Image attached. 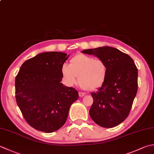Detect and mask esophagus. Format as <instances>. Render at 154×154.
Masks as SVG:
<instances>
[{
  "mask_svg": "<svg viewBox=\"0 0 154 154\" xmlns=\"http://www.w3.org/2000/svg\"><path fill=\"white\" fill-rule=\"evenodd\" d=\"M85 95V93H84V92H81V91H79V97H83V96L84 95Z\"/></svg>",
  "mask_w": 154,
  "mask_h": 154,
  "instance_id": "obj_1",
  "label": "esophagus"
}]
</instances>
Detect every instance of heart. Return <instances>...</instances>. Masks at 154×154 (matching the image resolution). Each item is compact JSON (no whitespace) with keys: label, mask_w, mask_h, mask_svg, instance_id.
Returning a JSON list of instances; mask_svg holds the SVG:
<instances>
[{"label":"heart","mask_w":154,"mask_h":154,"mask_svg":"<svg viewBox=\"0 0 154 154\" xmlns=\"http://www.w3.org/2000/svg\"><path fill=\"white\" fill-rule=\"evenodd\" d=\"M61 73L65 82L69 86L77 82L88 90L100 87L107 79L108 67L103 59L80 54L71 59L70 64H63Z\"/></svg>","instance_id":"heart-1"}]
</instances>
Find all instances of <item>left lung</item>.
Segmentation results:
<instances>
[{
	"mask_svg": "<svg viewBox=\"0 0 154 154\" xmlns=\"http://www.w3.org/2000/svg\"><path fill=\"white\" fill-rule=\"evenodd\" d=\"M82 53L103 59L108 67L104 83L91 93L93 103L90 116L101 127L119 125L129 116L137 91V68L134 60L128 54L107 46L85 49Z\"/></svg>",
	"mask_w": 154,
	"mask_h": 154,
	"instance_id": "left-lung-1",
	"label": "left lung"
}]
</instances>
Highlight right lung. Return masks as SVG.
<instances>
[{"label": "right lung", "mask_w": 154, "mask_h": 154, "mask_svg": "<svg viewBox=\"0 0 154 154\" xmlns=\"http://www.w3.org/2000/svg\"><path fill=\"white\" fill-rule=\"evenodd\" d=\"M67 55L55 51L38 54L21 65L15 78L17 103L26 122L37 130L51 133L61 128L79 97L76 89L61 83Z\"/></svg>", "instance_id": "obj_1"}]
</instances>
